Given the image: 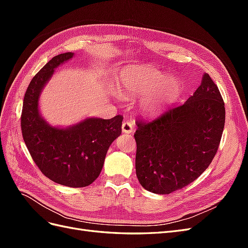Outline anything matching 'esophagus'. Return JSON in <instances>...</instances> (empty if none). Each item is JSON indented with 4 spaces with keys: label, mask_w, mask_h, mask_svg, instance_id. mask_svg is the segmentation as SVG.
<instances>
[{
    "label": "esophagus",
    "mask_w": 248,
    "mask_h": 248,
    "mask_svg": "<svg viewBox=\"0 0 248 248\" xmlns=\"http://www.w3.org/2000/svg\"><path fill=\"white\" fill-rule=\"evenodd\" d=\"M122 131L124 133H131L133 131V125L131 122L126 121L122 124Z\"/></svg>",
    "instance_id": "esophagus-1"
}]
</instances>
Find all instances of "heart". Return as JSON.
<instances>
[{
  "label": "heart",
  "instance_id": "b5f03b06",
  "mask_svg": "<svg viewBox=\"0 0 248 248\" xmlns=\"http://www.w3.org/2000/svg\"><path fill=\"white\" fill-rule=\"evenodd\" d=\"M119 93L124 98L147 95L140 102V109L156 116L174 102L181 93V84L176 78L149 65L124 68L118 78Z\"/></svg>",
  "mask_w": 248,
  "mask_h": 248
}]
</instances>
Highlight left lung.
I'll use <instances>...</instances> for the list:
<instances>
[{"instance_id":"obj_1","label":"left lung","mask_w":248,"mask_h":248,"mask_svg":"<svg viewBox=\"0 0 248 248\" xmlns=\"http://www.w3.org/2000/svg\"><path fill=\"white\" fill-rule=\"evenodd\" d=\"M226 122L224 102L208 73L186 102L152 121L138 119L136 170L148 191L168 194L198 179L218 150Z\"/></svg>"}]
</instances>
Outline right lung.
Segmentation results:
<instances>
[{"label":"right lung","mask_w":248,"mask_h":248,"mask_svg":"<svg viewBox=\"0 0 248 248\" xmlns=\"http://www.w3.org/2000/svg\"><path fill=\"white\" fill-rule=\"evenodd\" d=\"M73 57L52 58L32 78L22 104L20 126L25 144L42 174L58 184L85 187L98 178L110 144L122 132L123 117L89 118L69 128H56L41 118L38 98L55 68Z\"/></svg>","instance_id":"add662e5"}]
</instances>
